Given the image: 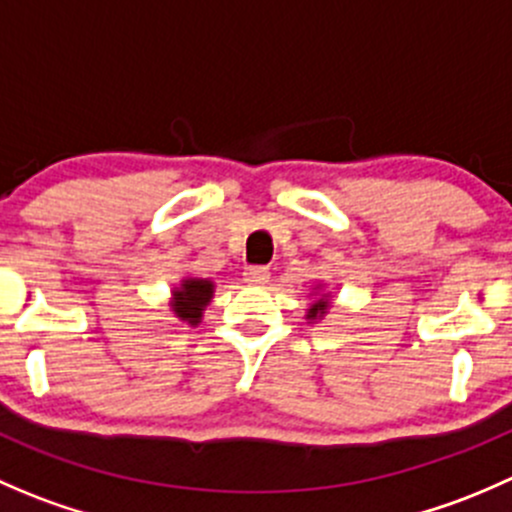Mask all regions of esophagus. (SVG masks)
<instances>
[{"instance_id": "obj_1", "label": "esophagus", "mask_w": 512, "mask_h": 512, "mask_svg": "<svg viewBox=\"0 0 512 512\" xmlns=\"http://www.w3.org/2000/svg\"><path fill=\"white\" fill-rule=\"evenodd\" d=\"M245 282L247 285H267L270 282V270L262 265L250 267V270H245Z\"/></svg>"}]
</instances>
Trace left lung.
<instances>
[{"label": "left lung", "mask_w": 512, "mask_h": 512, "mask_svg": "<svg viewBox=\"0 0 512 512\" xmlns=\"http://www.w3.org/2000/svg\"><path fill=\"white\" fill-rule=\"evenodd\" d=\"M324 312H327V302H324V299H317V302L312 304V309H309L307 317L309 319H317V317H322Z\"/></svg>", "instance_id": "obj_1"}]
</instances>
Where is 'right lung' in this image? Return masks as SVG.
Segmentation results:
<instances>
[{
    "mask_svg": "<svg viewBox=\"0 0 512 512\" xmlns=\"http://www.w3.org/2000/svg\"><path fill=\"white\" fill-rule=\"evenodd\" d=\"M213 297V282L208 280H185L183 287L175 292L173 312L178 314L183 322L198 324L203 317V307Z\"/></svg>",
    "mask_w": 512,
    "mask_h": 512,
    "instance_id": "add662e5",
    "label": "right lung"
}]
</instances>
